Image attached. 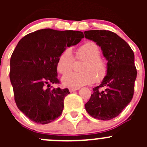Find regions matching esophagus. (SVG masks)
Masks as SVG:
<instances>
[{
  "label": "esophagus",
  "mask_w": 147,
  "mask_h": 147,
  "mask_svg": "<svg viewBox=\"0 0 147 147\" xmlns=\"http://www.w3.org/2000/svg\"><path fill=\"white\" fill-rule=\"evenodd\" d=\"M78 88H72V87H70V88H69V90L70 92H73L76 91V90H78Z\"/></svg>",
  "instance_id": "1"
}]
</instances>
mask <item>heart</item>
<instances>
[{
    "label": "heart",
    "instance_id": "b5f03b06",
    "mask_svg": "<svg viewBox=\"0 0 147 147\" xmlns=\"http://www.w3.org/2000/svg\"><path fill=\"white\" fill-rule=\"evenodd\" d=\"M75 58L83 61L81 71L82 73H71L62 79L63 84L72 88L100 82L103 80L108 72V63L101 56L100 46L95 42L87 41L75 50ZM74 58L70 48H66L61 53L57 61V70L61 75H65L72 69Z\"/></svg>",
    "mask_w": 147,
    "mask_h": 147
}]
</instances>
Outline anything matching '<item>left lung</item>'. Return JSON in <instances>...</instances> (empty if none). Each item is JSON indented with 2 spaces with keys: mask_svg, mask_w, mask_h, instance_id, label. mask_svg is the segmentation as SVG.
<instances>
[{
  "mask_svg": "<svg viewBox=\"0 0 147 147\" xmlns=\"http://www.w3.org/2000/svg\"><path fill=\"white\" fill-rule=\"evenodd\" d=\"M84 34L101 47L108 61L107 75L100 85L93 88L85 109L95 119L110 120L132 100L137 74L134 52L126 41L111 31L93 30Z\"/></svg>",
  "mask_w": 147,
  "mask_h": 147,
  "instance_id": "left-lung-1",
  "label": "left lung"
}]
</instances>
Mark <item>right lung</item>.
Instances as JSON below:
<instances>
[{"label": "right lung", "instance_id": "right-lung-1", "mask_svg": "<svg viewBox=\"0 0 147 147\" xmlns=\"http://www.w3.org/2000/svg\"><path fill=\"white\" fill-rule=\"evenodd\" d=\"M83 38L81 31L47 28L28 34L18 42L10 57V80L18 108L31 121L48 124L62 114L69 90L49 87L60 83V55Z\"/></svg>", "mask_w": 147, "mask_h": 147}]
</instances>
